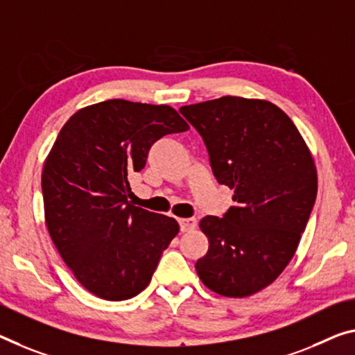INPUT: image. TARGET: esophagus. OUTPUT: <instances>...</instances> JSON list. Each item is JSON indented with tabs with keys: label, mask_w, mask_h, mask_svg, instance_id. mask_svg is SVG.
I'll return each mask as SVG.
<instances>
[{
	"label": "esophagus",
	"mask_w": 355,
	"mask_h": 355,
	"mask_svg": "<svg viewBox=\"0 0 355 355\" xmlns=\"http://www.w3.org/2000/svg\"><path fill=\"white\" fill-rule=\"evenodd\" d=\"M179 227H181V232H192L196 227V219L195 217H185V219H179Z\"/></svg>",
	"instance_id": "esophagus-1"
}]
</instances>
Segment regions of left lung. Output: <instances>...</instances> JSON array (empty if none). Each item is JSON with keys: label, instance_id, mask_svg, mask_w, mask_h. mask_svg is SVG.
Here are the masks:
<instances>
[{"label": "left lung", "instance_id": "8db88e82", "mask_svg": "<svg viewBox=\"0 0 355 355\" xmlns=\"http://www.w3.org/2000/svg\"><path fill=\"white\" fill-rule=\"evenodd\" d=\"M179 111L203 138L217 182L234 190L223 217L200 220L209 249L196 272L219 295L249 297L295 254L318 195L313 155L291 117L270 101L222 96Z\"/></svg>", "mask_w": 355, "mask_h": 355}]
</instances>
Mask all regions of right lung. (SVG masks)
Wrapping results in <instances>:
<instances>
[{
  "mask_svg": "<svg viewBox=\"0 0 355 355\" xmlns=\"http://www.w3.org/2000/svg\"><path fill=\"white\" fill-rule=\"evenodd\" d=\"M187 130L171 106L127 100L79 109L60 130L42 168L46 225L94 295L121 302L149 286L179 225L128 203V178L146 166L155 141Z\"/></svg>",
  "mask_w": 355,
  "mask_h": 355,
  "instance_id": "obj_1",
  "label": "right lung"
}]
</instances>
